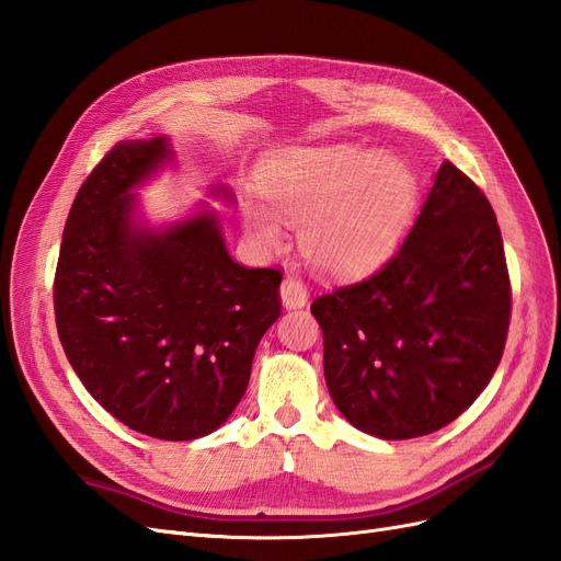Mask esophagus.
<instances>
[{
    "mask_svg": "<svg viewBox=\"0 0 561 561\" xmlns=\"http://www.w3.org/2000/svg\"><path fill=\"white\" fill-rule=\"evenodd\" d=\"M280 299L285 309H301L307 307L309 301V290L307 283L297 276H285L283 285H280Z\"/></svg>",
    "mask_w": 561,
    "mask_h": 561,
    "instance_id": "obj_1",
    "label": "esophagus"
}]
</instances>
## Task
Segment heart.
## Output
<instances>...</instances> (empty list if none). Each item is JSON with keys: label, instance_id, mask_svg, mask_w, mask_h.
<instances>
[{"label": "heart", "instance_id": "1", "mask_svg": "<svg viewBox=\"0 0 561 561\" xmlns=\"http://www.w3.org/2000/svg\"><path fill=\"white\" fill-rule=\"evenodd\" d=\"M266 203H241L248 233L264 248L283 243V218L301 227L307 260L334 276L383 264L412 225L419 184L400 157L358 145L285 149L260 171Z\"/></svg>", "mask_w": 561, "mask_h": 561}]
</instances>
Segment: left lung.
I'll return each instance as SVG.
<instances>
[{
    "label": "left lung",
    "instance_id": "1",
    "mask_svg": "<svg viewBox=\"0 0 561 561\" xmlns=\"http://www.w3.org/2000/svg\"><path fill=\"white\" fill-rule=\"evenodd\" d=\"M511 301L494 208L445 161L393 257L311 304L336 410L381 439L447 426L494 377Z\"/></svg>",
    "mask_w": 561,
    "mask_h": 561
}]
</instances>
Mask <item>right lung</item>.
Segmentation results:
<instances>
[{
	"label": "right lung",
	"instance_id": "1",
	"mask_svg": "<svg viewBox=\"0 0 561 561\" xmlns=\"http://www.w3.org/2000/svg\"><path fill=\"white\" fill-rule=\"evenodd\" d=\"M165 135L124 140L81 184L54 283L67 360L128 428L184 443L241 402L260 339L280 316L276 268L231 260L215 210L149 227L135 190L173 163ZM213 196L233 201L225 186Z\"/></svg>",
	"mask_w": 561,
	"mask_h": 561
}]
</instances>
